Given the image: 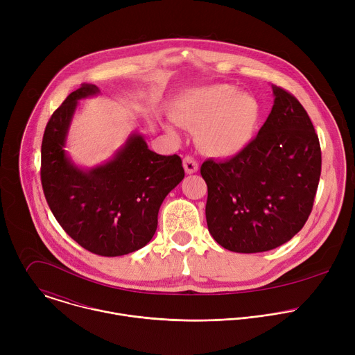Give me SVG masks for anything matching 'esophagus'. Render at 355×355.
Segmentation results:
<instances>
[{
	"mask_svg": "<svg viewBox=\"0 0 355 355\" xmlns=\"http://www.w3.org/2000/svg\"><path fill=\"white\" fill-rule=\"evenodd\" d=\"M182 162H184V168L188 174H193L198 171V162L192 156H185Z\"/></svg>",
	"mask_w": 355,
	"mask_h": 355,
	"instance_id": "1",
	"label": "esophagus"
}]
</instances>
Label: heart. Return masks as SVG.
Masks as SVG:
<instances>
[{
  "label": "heart",
  "mask_w": 355,
  "mask_h": 355,
  "mask_svg": "<svg viewBox=\"0 0 355 355\" xmlns=\"http://www.w3.org/2000/svg\"><path fill=\"white\" fill-rule=\"evenodd\" d=\"M174 119L198 129V143L218 157L236 156L254 139L261 105L229 84L191 89L182 95Z\"/></svg>",
  "instance_id": "1"
}]
</instances>
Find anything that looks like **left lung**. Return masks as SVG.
Masks as SVG:
<instances>
[{"label": "left lung", "mask_w": 355, "mask_h": 355, "mask_svg": "<svg viewBox=\"0 0 355 355\" xmlns=\"http://www.w3.org/2000/svg\"><path fill=\"white\" fill-rule=\"evenodd\" d=\"M271 114L256 139L225 162L207 160V223L234 252H261L289 241L306 223L316 196L322 151L299 101L272 85Z\"/></svg>", "instance_id": "left-lung-1"}]
</instances>
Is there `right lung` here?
Segmentation results:
<instances>
[{
  "mask_svg": "<svg viewBox=\"0 0 355 355\" xmlns=\"http://www.w3.org/2000/svg\"><path fill=\"white\" fill-rule=\"evenodd\" d=\"M99 88L81 84L49 119L42 140L40 180L50 211L81 247L118 257L144 247L157 229L164 198L184 178L181 157L160 156L133 133L112 160L81 170L64 146L78 99Z\"/></svg>",
  "mask_w": 355,
  "mask_h": 355,
  "instance_id": "obj_1",
  "label": "right lung"
}]
</instances>
